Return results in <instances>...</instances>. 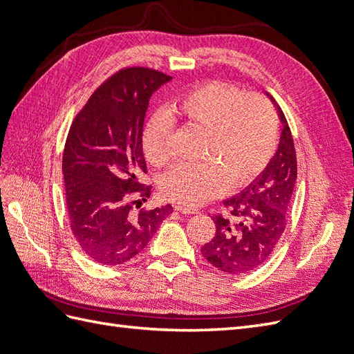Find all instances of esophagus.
Here are the masks:
<instances>
[{
	"label": "esophagus",
	"instance_id": "34e87169",
	"mask_svg": "<svg viewBox=\"0 0 354 354\" xmlns=\"http://www.w3.org/2000/svg\"><path fill=\"white\" fill-rule=\"evenodd\" d=\"M174 209H176V211H178V212H181V214H195V212H198V209H196V208L185 207V205H176V207H174Z\"/></svg>",
	"mask_w": 354,
	"mask_h": 354
}]
</instances>
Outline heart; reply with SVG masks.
Listing matches in <instances>:
<instances>
[{"mask_svg": "<svg viewBox=\"0 0 354 354\" xmlns=\"http://www.w3.org/2000/svg\"><path fill=\"white\" fill-rule=\"evenodd\" d=\"M171 118L207 130L201 164H180L164 177L162 195L195 207L218 196L229 185L239 189L269 164L277 143V118L264 95L246 93L238 85L211 81L178 97L168 109ZM156 115L143 133L147 162L162 168L169 160V137L174 122Z\"/></svg>", "mask_w": 354, "mask_h": 354, "instance_id": "b5f03b06", "label": "heart"}]
</instances>
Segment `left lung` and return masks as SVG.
<instances>
[{
  "instance_id": "1",
  "label": "left lung",
  "mask_w": 354,
  "mask_h": 354,
  "mask_svg": "<svg viewBox=\"0 0 354 354\" xmlns=\"http://www.w3.org/2000/svg\"><path fill=\"white\" fill-rule=\"evenodd\" d=\"M279 146L263 173L236 196L223 201L227 216L216 214V234L201 248L205 260L227 274L255 270L267 261L288 221L297 180V155L291 130L281 108Z\"/></svg>"
}]
</instances>
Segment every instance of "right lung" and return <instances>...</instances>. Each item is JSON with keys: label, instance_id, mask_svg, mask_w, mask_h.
<instances>
[{"label": "right lung", "instance_id": "1", "mask_svg": "<svg viewBox=\"0 0 354 354\" xmlns=\"http://www.w3.org/2000/svg\"><path fill=\"white\" fill-rule=\"evenodd\" d=\"M169 80L151 68L118 71L90 95L69 128L62 159L68 217L75 241L95 263L131 260L173 212L169 203L140 208L152 186L138 180L147 173L143 125L149 100Z\"/></svg>", "mask_w": 354, "mask_h": 354}]
</instances>
